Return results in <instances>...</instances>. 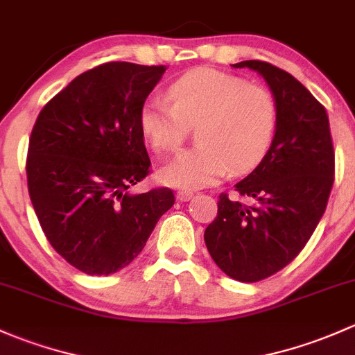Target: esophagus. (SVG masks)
Masks as SVG:
<instances>
[{
  "label": "esophagus",
  "instance_id": "esophagus-1",
  "mask_svg": "<svg viewBox=\"0 0 355 355\" xmlns=\"http://www.w3.org/2000/svg\"><path fill=\"white\" fill-rule=\"evenodd\" d=\"M193 195H195V193L189 191V189H179L178 200H181V202H188V200L193 198Z\"/></svg>",
  "mask_w": 355,
  "mask_h": 355
}]
</instances>
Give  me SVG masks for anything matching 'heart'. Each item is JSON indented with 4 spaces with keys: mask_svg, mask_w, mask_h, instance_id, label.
Wrapping results in <instances>:
<instances>
[{
    "mask_svg": "<svg viewBox=\"0 0 355 355\" xmlns=\"http://www.w3.org/2000/svg\"><path fill=\"white\" fill-rule=\"evenodd\" d=\"M169 98L150 97L140 111V130L157 153L179 150L189 126L196 145L160 171L178 188H203L234 174L250 173L272 147L275 98L259 85L217 69H195L169 87Z\"/></svg>",
    "mask_w": 355,
    "mask_h": 355,
    "instance_id": "obj_1",
    "label": "heart"
}]
</instances>
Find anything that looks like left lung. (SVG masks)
I'll use <instances>...</instances> for the list:
<instances>
[{"label": "left lung", "instance_id": "left-lung-1", "mask_svg": "<svg viewBox=\"0 0 355 355\" xmlns=\"http://www.w3.org/2000/svg\"><path fill=\"white\" fill-rule=\"evenodd\" d=\"M263 76L277 104L272 147L236 184L241 200L218 196L205 244L218 268L239 282H258L287 266L313 236L330 198L335 152L323 105L291 73L241 61Z\"/></svg>", "mask_w": 355, "mask_h": 355}]
</instances>
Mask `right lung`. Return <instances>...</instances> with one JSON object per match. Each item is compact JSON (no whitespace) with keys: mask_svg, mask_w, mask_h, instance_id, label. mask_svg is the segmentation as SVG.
<instances>
[{"mask_svg":"<svg viewBox=\"0 0 355 355\" xmlns=\"http://www.w3.org/2000/svg\"><path fill=\"white\" fill-rule=\"evenodd\" d=\"M166 67L112 61L82 73L37 116L27 184L51 246L87 275H109L145 248L174 205L169 188L133 195L150 173L140 111Z\"/></svg>","mask_w":355,"mask_h":355,"instance_id":"add662e5","label":"right lung"}]
</instances>
